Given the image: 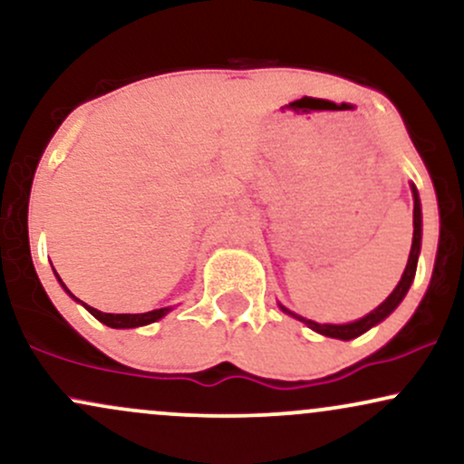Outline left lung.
<instances>
[{
  "label": "left lung",
  "instance_id": "1",
  "mask_svg": "<svg viewBox=\"0 0 464 464\" xmlns=\"http://www.w3.org/2000/svg\"><path fill=\"white\" fill-rule=\"evenodd\" d=\"M412 196H414V218H412V225H414V233H412V248H410V257H408V266L406 270H403L401 275V281H399L395 290L391 292V296L382 303L380 307H375L371 314H366L364 318H360V321H353V323H347V324H321V323H314V321H307V318L299 316V314L290 312L287 307L279 305L281 310L285 314H290V316H295L296 321L305 323L307 327L314 329V332L323 334V335H329V338H338V340H351V338H358L364 332H369L371 327H375L377 323L384 321L386 316H391L392 312H395V307L399 303L403 301V296L408 295L410 285H412V279H414V273H417V262H419V253H420V200H419V191L417 188L412 185Z\"/></svg>",
  "mask_w": 464,
  "mask_h": 464
}]
</instances>
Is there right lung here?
I'll return each mask as SVG.
<instances>
[{"label": "right lung", "instance_id": "obj_1", "mask_svg": "<svg viewBox=\"0 0 464 464\" xmlns=\"http://www.w3.org/2000/svg\"><path fill=\"white\" fill-rule=\"evenodd\" d=\"M52 270H54V268H52ZM54 275H56V270H54ZM56 279L61 281V276L56 275ZM61 285L65 287V292L69 296H72V299H76V296H73L72 292L67 290V285L63 284V281H61ZM80 303H82V301H80ZM82 305L87 307L89 314H93V316L98 318L100 323H104L106 327H113V329H130V327H141V324H150L154 321H159V318H163L165 314L169 312V307H161V310H152V312H146V314H106V312L95 310V307H92V305H87V303H82Z\"/></svg>", "mask_w": 464, "mask_h": 464}]
</instances>
